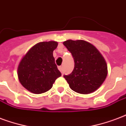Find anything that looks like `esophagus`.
I'll return each instance as SVG.
<instances>
[{
	"instance_id": "34e87169",
	"label": "esophagus",
	"mask_w": 126,
	"mask_h": 126,
	"mask_svg": "<svg viewBox=\"0 0 126 126\" xmlns=\"http://www.w3.org/2000/svg\"><path fill=\"white\" fill-rule=\"evenodd\" d=\"M58 69H59L61 73H63V67H62V66H59V67H58Z\"/></svg>"
}]
</instances>
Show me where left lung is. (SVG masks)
<instances>
[{
    "label": "left lung",
    "instance_id": "left-lung-1",
    "mask_svg": "<svg viewBox=\"0 0 126 126\" xmlns=\"http://www.w3.org/2000/svg\"><path fill=\"white\" fill-rule=\"evenodd\" d=\"M63 44L71 53L75 61L73 72L63 76L70 88L82 94L96 91L108 75L107 64L102 55L84 40H69Z\"/></svg>",
    "mask_w": 126,
    "mask_h": 126
}]
</instances>
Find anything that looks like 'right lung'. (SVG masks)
Listing matches in <instances>:
<instances>
[{
    "mask_svg": "<svg viewBox=\"0 0 126 126\" xmlns=\"http://www.w3.org/2000/svg\"><path fill=\"white\" fill-rule=\"evenodd\" d=\"M57 46L55 41L40 42L21 59L17 69L18 80L28 91L33 94L46 93L61 77L53 55Z\"/></svg>",
    "mask_w": 126,
    "mask_h": 126,
    "instance_id": "obj_1",
    "label": "right lung"
}]
</instances>
